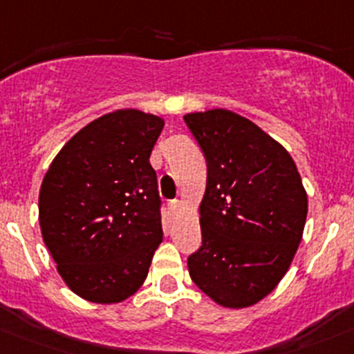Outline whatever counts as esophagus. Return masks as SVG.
Here are the masks:
<instances>
[{"instance_id":"34e87169","label":"esophagus","mask_w":354,"mask_h":354,"mask_svg":"<svg viewBox=\"0 0 354 354\" xmlns=\"http://www.w3.org/2000/svg\"><path fill=\"white\" fill-rule=\"evenodd\" d=\"M168 210H170L171 215H177L183 210V203H180L179 200H171L170 203H168Z\"/></svg>"}]
</instances>
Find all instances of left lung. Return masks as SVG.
<instances>
[{
	"mask_svg": "<svg viewBox=\"0 0 354 354\" xmlns=\"http://www.w3.org/2000/svg\"><path fill=\"white\" fill-rule=\"evenodd\" d=\"M184 121L207 160L203 241L187 259L191 280L224 308H248L290 268L308 194L288 151L247 118L210 109Z\"/></svg>",
	"mask_w": 354,
	"mask_h": 354,
	"instance_id": "8db88e82",
	"label": "left lung"
}]
</instances>
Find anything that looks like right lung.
Masks as SVG:
<instances>
[{
    "instance_id": "1",
    "label": "right lung",
    "mask_w": 354,
    "mask_h": 354,
    "mask_svg": "<svg viewBox=\"0 0 354 354\" xmlns=\"http://www.w3.org/2000/svg\"><path fill=\"white\" fill-rule=\"evenodd\" d=\"M163 124L139 109L104 114L67 140L43 179V241L67 287L85 301H124L149 272L163 240L149 156Z\"/></svg>"
}]
</instances>
